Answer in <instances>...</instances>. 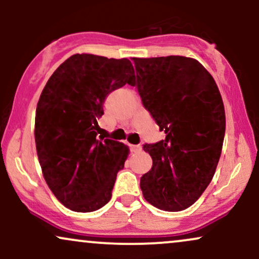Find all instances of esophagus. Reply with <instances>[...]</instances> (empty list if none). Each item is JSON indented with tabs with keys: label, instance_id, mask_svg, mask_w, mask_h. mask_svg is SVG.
Instances as JSON below:
<instances>
[{
	"label": "esophagus",
	"instance_id": "1",
	"mask_svg": "<svg viewBox=\"0 0 259 259\" xmlns=\"http://www.w3.org/2000/svg\"><path fill=\"white\" fill-rule=\"evenodd\" d=\"M129 148H130V151H132V152H134V153L140 152V151L142 150V147L140 146V145H129Z\"/></svg>",
	"mask_w": 259,
	"mask_h": 259
}]
</instances>
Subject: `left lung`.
Returning <instances> with one entry per match:
<instances>
[{
	"label": "left lung",
	"mask_w": 259,
	"mask_h": 259,
	"mask_svg": "<svg viewBox=\"0 0 259 259\" xmlns=\"http://www.w3.org/2000/svg\"><path fill=\"white\" fill-rule=\"evenodd\" d=\"M145 108L165 139L145 145L152 168L142 175L145 200L158 209L179 212L195 203L209 185L221 158L225 111L221 92L194 58H132Z\"/></svg>",
	"instance_id": "left-lung-1"
}]
</instances>
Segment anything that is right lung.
Returning <instances> with one entry per match:
<instances>
[{
	"instance_id": "obj_1",
	"label": "right lung",
	"mask_w": 259,
	"mask_h": 259,
	"mask_svg": "<svg viewBox=\"0 0 259 259\" xmlns=\"http://www.w3.org/2000/svg\"><path fill=\"white\" fill-rule=\"evenodd\" d=\"M127 58L76 53L64 61L38 99L35 144L42 175L56 198L74 212H94L108 203L129 147L97 139V119L109 92L133 85Z\"/></svg>"
}]
</instances>
